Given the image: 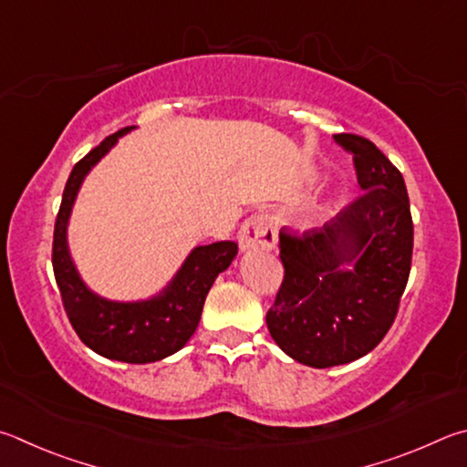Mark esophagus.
<instances>
[{"mask_svg": "<svg viewBox=\"0 0 467 467\" xmlns=\"http://www.w3.org/2000/svg\"><path fill=\"white\" fill-rule=\"evenodd\" d=\"M277 243V233L274 218L267 212H255L244 220L239 231V244L243 251L251 249H274Z\"/></svg>", "mask_w": 467, "mask_h": 467, "instance_id": "obj_1", "label": "esophagus"}]
</instances>
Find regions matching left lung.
Returning a JSON list of instances; mask_svg holds the SVG:
<instances>
[{"label":"left lung","instance_id":"8db88e82","mask_svg":"<svg viewBox=\"0 0 467 467\" xmlns=\"http://www.w3.org/2000/svg\"><path fill=\"white\" fill-rule=\"evenodd\" d=\"M333 139L353 155L363 192L320 231H279L284 279L265 317L279 349L310 368L343 366L376 349L398 315L412 263L402 173L366 137Z\"/></svg>","mask_w":467,"mask_h":467}]
</instances>
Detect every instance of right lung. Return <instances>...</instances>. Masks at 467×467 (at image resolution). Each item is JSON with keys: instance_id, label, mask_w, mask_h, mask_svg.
Instances as JSON below:
<instances>
[{"instance_id": "obj_1", "label": "right lung", "mask_w": 467, "mask_h": 467, "mask_svg": "<svg viewBox=\"0 0 467 467\" xmlns=\"http://www.w3.org/2000/svg\"><path fill=\"white\" fill-rule=\"evenodd\" d=\"M129 130L126 126L109 134L75 163L55 220L53 271L71 327L89 349L124 363H152L180 351L196 333L210 287L220 271L231 265L239 244L218 241L196 247L167 290L147 302H108L88 290L67 251V220L83 177Z\"/></svg>"}]
</instances>
